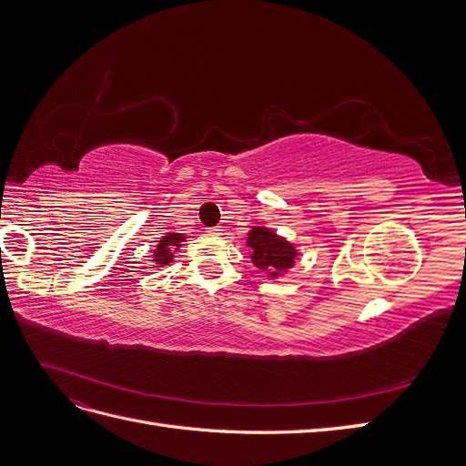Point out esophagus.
I'll use <instances>...</instances> for the list:
<instances>
[{"label":"esophagus","mask_w":466,"mask_h":466,"mask_svg":"<svg viewBox=\"0 0 466 466\" xmlns=\"http://www.w3.org/2000/svg\"><path fill=\"white\" fill-rule=\"evenodd\" d=\"M209 235H219L221 233V228H208L206 229Z\"/></svg>","instance_id":"1"}]
</instances>
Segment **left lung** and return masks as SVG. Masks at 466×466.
<instances>
[{
  "label": "left lung",
  "instance_id": "8db88e82",
  "mask_svg": "<svg viewBox=\"0 0 466 466\" xmlns=\"http://www.w3.org/2000/svg\"><path fill=\"white\" fill-rule=\"evenodd\" d=\"M247 245L250 247L252 264L260 268L262 272L270 274V278L286 272L298 257V250L291 243L266 228H252L247 237Z\"/></svg>",
  "mask_w": 466,
  "mask_h": 466
}]
</instances>
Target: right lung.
<instances>
[{"label":"right lung","mask_w":466,"mask_h":466,"mask_svg":"<svg viewBox=\"0 0 466 466\" xmlns=\"http://www.w3.org/2000/svg\"><path fill=\"white\" fill-rule=\"evenodd\" d=\"M182 238H185V237H182L180 233H167V235L161 238V241H159L157 248H155L153 260L157 262V264H161V266L171 262V260L175 258V248L180 247Z\"/></svg>","instance_id":"add662e5"}]
</instances>
